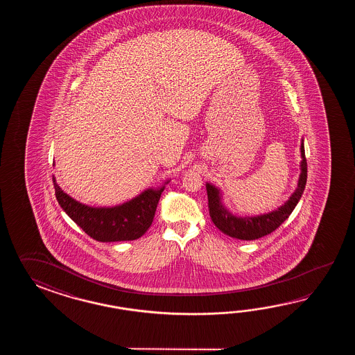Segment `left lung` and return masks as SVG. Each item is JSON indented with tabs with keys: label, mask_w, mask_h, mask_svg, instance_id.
I'll use <instances>...</instances> for the list:
<instances>
[{
	"label": "left lung",
	"mask_w": 355,
	"mask_h": 355,
	"mask_svg": "<svg viewBox=\"0 0 355 355\" xmlns=\"http://www.w3.org/2000/svg\"><path fill=\"white\" fill-rule=\"evenodd\" d=\"M301 175L298 179V185L295 193L289 196L286 203L275 211L254 216V217H237L227 209L225 204L222 203V193L217 187L211 185L209 182L205 184L207 194H208V208L211 214V220L223 234H228L230 237L239 239V240H257L264 237L266 234H272L278 227L291 216L295 205L300 202L303 190L306 188L307 181V161L304 156V146L303 139L301 144Z\"/></svg>",
	"instance_id": "1"
}]
</instances>
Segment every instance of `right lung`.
Here are the masks:
<instances>
[{
  "instance_id": "right-lung-1",
  "label": "right lung",
  "mask_w": 355,
  "mask_h": 355,
  "mask_svg": "<svg viewBox=\"0 0 355 355\" xmlns=\"http://www.w3.org/2000/svg\"><path fill=\"white\" fill-rule=\"evenodd\" d=\"M53 184L62 209L77 226L100 242L133 241L144 236L152 225L159 196L165 189V185L147 189L136 198L115 207H90L66 194L54 176Z\"/></svg>"
}]
</instances>
